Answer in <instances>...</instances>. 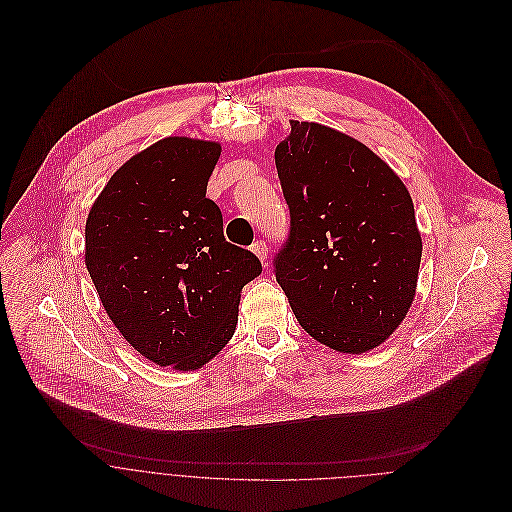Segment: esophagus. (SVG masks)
<instances>
[{
  "instance_id": "esophagus-1",
  "label": "esophagus",
  "mask_w": 512,
  "mask_h": 512,
  "mask_svg": "<svg viewBox=\"0 0 512 512\" xmlns=\"http://www.w3.org/2000/svg\"><path fill=\"white\" fill-rule=\"evenodd\" d=\"M252 252L266 264V256H268V246H266V242L264 240H258V242H254L252 244Z\"/></svg>"
}]
</instances>
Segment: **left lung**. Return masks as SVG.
Listing matches in <instances>:
<instances>
[{"mask_svg": "<svg viewBox=\"0 0 512 512\" xmlns=\"http://www.w3.org/2000/svg\"><path fill=\"white\" fill-rule=\"evenodd\" d=\"M290 210L276 282L300 327L339 353H367L401 325L416 298L422 234L397 173L361 141L290 121L276 145Z\"/></svg>", "mask_w": 512, "mask_h": 512, "instance_id": "obj_1", "label": "left lung"}]
</instances>
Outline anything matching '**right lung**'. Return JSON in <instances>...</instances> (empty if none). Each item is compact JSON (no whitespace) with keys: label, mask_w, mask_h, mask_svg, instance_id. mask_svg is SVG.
Segmentation results:
<instances>
[{"label":"right lung","mask_w":512,"mask_h":512,"mask_svg":"<svg viewBox=\"0 0 512 512\" xmlns=\"http://www.w3.org/2000/svg\"><path fill=\"white\" fill-rule=\"evenodd\" d=\"M216 141L165 137L123 163L94 199L84 262L119 333L145 359L201 369L232 339L260 260L224 238L206 197Z\"/></svg>","instance_id":"1"}]
</instances>
